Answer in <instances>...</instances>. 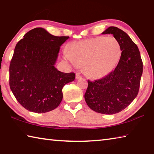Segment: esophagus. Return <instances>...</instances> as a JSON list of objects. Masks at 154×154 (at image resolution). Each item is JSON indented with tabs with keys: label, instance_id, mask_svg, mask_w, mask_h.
Returning a JSON list of instances; mask_svg holds the SVG:
<instances>
[{
	"label": "esophagus",
	"instance_id": "1",
	"mask_svg": "<svg viewBox=\"0 0 154 154\" xmlns=\"http://www.w3.org/2000/svg\"><path fill=\"white\" fill-rule=\"evenodd\" d=\"M82 76L81 75L79 72H77L76 73V75H75V78H76V79H80V78H82Z\"/></svg>",
	"mask_w": 154,
	"mask_h": 154
}]
</instances>
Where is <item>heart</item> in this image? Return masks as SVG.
<instances>
[{"instance_id": "1", "label": "heart", "mask_w": 154, "mask_h": 154, "mask_svg": "<svg viewBox=\"0 0 154 154\" xmlns=\"http://www.w3.org/2000/svg\"><path fill=\"white\" fill-rule=\"evenodd\" d=\"M121 47L115 38L99 36L69 44L65 57L83 66L88 76L97 79L107 75L118 63Z\"/></svg>"}]
</instances>
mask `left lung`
Segmentation results:
<instances>
[{"mask_svg": "<svg viewBox=\"0 0 154 154\" xmlns=\"http://www.w3.org/2000/svg\"><path fill=\"white\" fill-rule=\"evenodd\" d=\"M102 34H112L121 47L118 65L104 77L91 82L85 94L87 104L92 110L114 114L124 110L137 96L143 62L137 46L122 29L109 27Z\"/></svg>", "mask_w": 154, "mask_h": 154, "instance_id": "left-lung-1", "label": "left lung"}]
</instances>
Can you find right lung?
Segmentation results:
<instances>
[{
    "mask_svg": "<svg viewBox=\"0 0 154 154\" xmlns=\"http://www.w3.org/2000/svg\"><path fill=\"white\" fill-rule=\"evenodd\" d=\"M69 36H54L42 27L29 31L18 42L9 66V85L23 108L36 113L54 110L62 89L75 79L55 68L60 47Z\"/></svg>",
    "mask_w": 154,
    "mask_h": 154,
    "instance_id": "1",
    "label": "right lung"
}]
</instances>
